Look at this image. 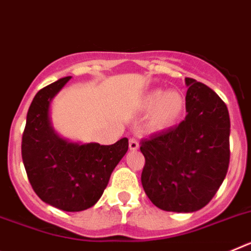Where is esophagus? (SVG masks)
Here are the masks:
<instances>
[{
  "label": "esophagus",
  "mask_w": 251,
  "mask_h": 251,
  "mask_svg": "<svg viewBox=\"0 0 251 251\" xmlns=\"http://www.w3.org/2000/svg\"><path fill=\"white\" fill-rule=\"evenodd\" d=\"M139 148V143L136 138L129 139V150L130 151H137Z\"/></svg>",
  "instance_id": "obj_1"
}]
</instances>
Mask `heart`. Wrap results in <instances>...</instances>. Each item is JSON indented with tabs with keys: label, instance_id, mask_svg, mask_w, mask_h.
Masks as SVG:
<instances>
[{
	"label": "heart",
	"instance_id": "heart-1",
	"mask_svg": "<svg viewBox=\"0 0 251 251\" xmlns=\"http://www.w3.org/2000/svg\"><path fill=\"white\" fill-rule=\"evenodd\" d=\"M141 106L145 110L151 109L148 128L151 130H163L172 127L181 118L185 110V99L176 90L165 93L157 89L146 94L142 99Z\"/></svg>",
	"mask_w": 251,
	"mask_h": 251
}]
</instances>
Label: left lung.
Listing matches in <instances>:
<instances>
[{
    "instance_id": "left-lung-1",
    "label": "left lung",
    "mask_w": 251,
    "mask_h": 251,
    "mask_svg": "<svg viewBox=\"0 0 251 251\" xmlns=\"http://www.w3.org/2000/svg\"><path fill=\"white\" fill-rule=\"evenodd\" d=\"M187 115L141 142L146 158L142 186L165 211L194 212L211 201L230 162V118L226 104L207 85L186 77Z\"/></svg>"
}]
</instances>
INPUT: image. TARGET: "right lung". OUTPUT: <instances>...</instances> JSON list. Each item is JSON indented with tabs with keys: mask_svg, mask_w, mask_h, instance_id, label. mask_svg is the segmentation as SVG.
<instances>
[{
	"mask_svg": "<svg viewBox=\"0 0 251 251\" xmlns=\"http://www.w3.org/2000/svg\"><path fill=\"white\" fill-rule=\"evenodd\" d=\"M70 77L59 79L35 95L22 134L21 153L37 196L54 207L75 212L98 202L113 170L127 153L128 139L100 146L72 143L57 136L49 117L50 103Z\"/></svg>",
	"mask_w": 251,
	"mask_h": 251,
	"instance_id": "right-lung-1",
	"label": "right lung"
}]
</instances>
